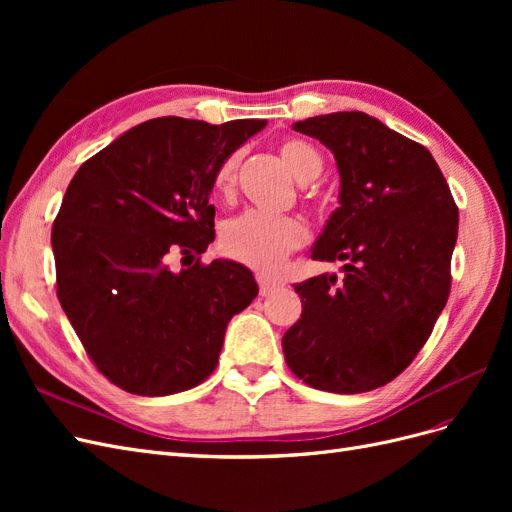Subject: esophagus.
<instances>
[{
    "mask_svg": "<svg viewBox=\"0 0 512 512\" xmlns=\"http://www.w3.org/2000/svg\"><path fill=\"white\" fill-rule=\"evenodd\" d=\"M256 280H258L262 297H267V294H271V292H275V290H280V288L284 286L282 280H277V277H271V275H267V273H258Z\"/></svg>",
    "mask_w": 512,
    "mask_h": 512,
    "instance_id": "esophagus-1",
    "label": "esophagus"
}]
</instances>
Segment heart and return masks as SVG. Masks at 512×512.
Returning a JSON list of instances; mask_svg holds the SVG:
<instances>
[{
  "label": "heart",
  "mask_w": 512,
  "mask_h": 512,
  "mask_svg": "<svg viewBox=\"0 0 512 512\" xmlns=\"http://www.w3.org/2000/svg\"><path fill=\"white\" fill-rule=\"evenodd\" d=\"M280 156L299 181H312L320 175V153L303 138H286L280 145ZM237 168L239 153H230L215 170L213 190L220 196H230L235 190ZM307 239L309 230L303 220L294 218V215H271L262 211L241 213L239 218L228 220L220 232L222 252L228 258L260 271L280 267L284 258L303 247Z\"/></svg>",
  "instance_id": "b5f03b06"
}]
</instances>
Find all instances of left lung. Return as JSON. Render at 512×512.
<instances>
[{
	"mask_svg": "<svg viewBox=\"0 0 512 512\" xmlns=\"http://www.w3.org/2000/svg\"><path fill=\"white\" fill-rule=\"evenodd\" d=\"M327 145L339 205L314 260H344V280L294 286L301 318L284 333L292 374L329 393H365L395 380L425 346L451 292L459 209L431 153L359 111L292 126Z\"/></svg>",
	"mask_w": 512,
	"mask_h": 512,
	"instance_id": "left-lung-1",
	"label": "left lung"
}]
</instances>
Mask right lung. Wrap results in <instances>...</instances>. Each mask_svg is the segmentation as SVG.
Returning <instances> with one entry per match:
<instances>
[{
    "instance_id": "obj_1",
    "label": "right lung",
    "mask_w": 512,
    "mask_h": 512,
    "mask_svg": "<svg viewBox=\"0 0 512 512\" xmlns=\"http://www.w3.org/2000/svg\"><path fill=\"white\" fill-rule=\"evenodd\" d=\"M262 119L160 117L81 164L53 224L57 299L100 374L132 395L194 389L218 365L230 318L258 286L213 260L170 271L215 239L209 192L218 166ZM181 258V262H183Z\"/></svg>"
}]
</instances>
